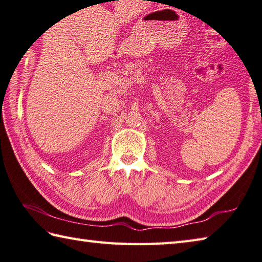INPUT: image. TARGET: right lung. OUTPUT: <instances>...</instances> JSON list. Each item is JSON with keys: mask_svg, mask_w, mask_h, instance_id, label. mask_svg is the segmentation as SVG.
<instances>
[{"mask_svg": "<svg viewBox=\"0 0 262 262\" xmlns=\"http://www.w3.org/2000/svg\"><path fill=\"white\" fill-rule=\"evenodd\" d=\"M118 1H120V0H118Z\"/></svg>", "mask_w": 262, "mask_h": 262, "instance_id": "add662e5", "label": "right lung"}]
</instances>
